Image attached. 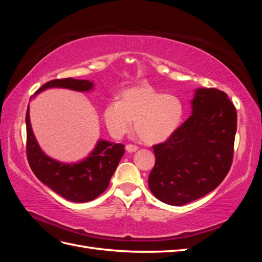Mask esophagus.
<instances>
[{
    "instance_id": "34e87169",
    "label": "esophagus",
    "mask_w": 262,
    "mask_h": 262,
    "mask_svg": "<svg viewBox=\"0 0 262 262\" xmlns=\"http://www.w3.org/2000/svg\"><path fill=\"white\" fill-rule=\"evenodd\" d=\"M138 146L137 145H132V144H128L125 146V149H126V152H129V153H134V152H137L138 150Z\"/></svg>"
}]
</instances>
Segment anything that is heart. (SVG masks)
<instances>
[{
    "label": "heart",
    "mask_w": 262,
    "mask_h": 262,
    "mask_svg": "<svg viewBox=\"0 0 262 262\" xmlns=\"http://www.w3.org/2000/svg\"><path fill=\"white\" fill-rule=\"evenodd\" d=\"M184 117V105L173 95L162 94L150 86H137L121 93L120 99L109 101L102 120L110 136L121 139L132 128L146 144H157L175 132Z\"/></svg>",
    "instance_id": "1"
}]
</instances>
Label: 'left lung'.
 <instances>
[{
	"mask_svg": "<svg viewBox=\"0 0 262 262\" xmlns=\"http://www.w3.org/2000/svg\"><path fill=\"white\" fill-rule=\"evenodd\" d=\"M192 113L164 143L153 146L148 187L158 200L184 205L213 191L231 168L237 114L227 95L196 89Z\"/></svg>",
	"mask_w": 262,
	"mask_h": 262,
	"instance_id": "obj_1",
	"label": "left lung"
}]
</instances>
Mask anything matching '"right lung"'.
<instances>
[{
	"label": "right lung",
	"mask_w": 262,
	"mask_h": 262,
	"mask_svg": "<svg viewBox=\"0 0 262 262\" xmlns=\"http://www.w3.org/2000/svg\"><path fill=\"white\" fill-rule=\"evenodd\" d=\"M48 89L91 92L94 90V82L71 77L53 80L42 85L33 97ZM26 129L27 160L31 170L42 184L72 202H89L104 192L124 154L123 144L98 140L89 156L80 162L63 163L54 160L43 152L35 138L29 118V105Z\"/></svg>",
	"instance_id": "right-lung-1"
}]
</instances>
